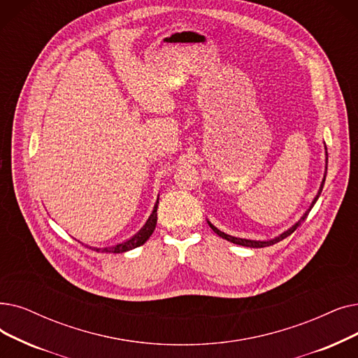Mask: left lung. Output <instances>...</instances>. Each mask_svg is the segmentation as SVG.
Returning <instances> with one entry per match:
<instances>
[{"label": "left lung", "instance_id": "obj_1", "mask_svg": "<svg viewBox=\"0 0 358 358\" xmlns=\"http://www.w3.org/2000/svg\"><path fill=\"white\" fill-rule=\"evenodd\" d=\"M324 155H326V164H324V174H323V180H322V182H320V187H319V192H317V194H316V197L313 199V201H312V205L308 206V209L304 212V215L300 217V220L295 222L292 227H289L287 231H284L282 234H279L278 237H275V238H271V240H250V238H241V237H234V236H229V234H225L224 231H221V229H217L213 224H210V221H208V224H209V227L213 229V232L215 234H217L220 237H222L224 240H227V241H229V243H234V244H238V245H244V247H250V248H262V247H268V245H272V244H275V243H278V241H281V240H284V238H287L288 236H291L292 232L299 228V225L306 220L307 217V215H308V212L312 210V208L315 206V203L317 201V199H319V196H320V193H322V189H323V184H324V178H326V171H328V149H326V146H324Z\"/></svg>", "mask_w": 358, "mask_h": 358}]
</instances>
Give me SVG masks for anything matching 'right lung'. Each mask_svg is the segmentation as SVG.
Listing matches in <instances>:
<instances>
[{"label": "right lung", "instance_id": "obj_1", "mask_svg": "<svg viewBox=\"0 0 358 358\" xmlns=\"http://www.w3.org/2000/svg\"><path fill=\"white\" fill-rule=\"evenodd\" d=\"M158 203H159V197L157 199V203H155L153 206V210L150 213V216L148 217V221L145 222V225L138 229V232H136V234L127 240H124L121 243H117V244H113V245H106V247H90V245H86L89 248H92V250H96V252H105V253H124V252H129V250H133V248L138 247L145 244L149 237L152 236V232L155 231V227H157V221H158Z\"/></svg>", "mask_w": 358, "mask_h": 358}]
</instances>
